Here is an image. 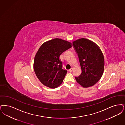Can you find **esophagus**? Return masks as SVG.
<instances>
[{
  "mask_svg": "<svg viewBox=\"0 0 125 125\" xmlns=\"http://www.w3.org/2000/svg\"><path fill=\"white\" fill-rule=\"evenodd\" d=\"M73 70V68H71L70 69H69V72H71H71H72Z\"/></svg>",
  "mask_w": 125,
  "mask_h": 125,
  "instance_id": "34e87169",
  "label": "esophagus"
}]
</instances>
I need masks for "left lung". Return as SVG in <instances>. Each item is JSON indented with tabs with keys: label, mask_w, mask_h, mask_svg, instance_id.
<instances>
[{
	"label": "left lung",
	"mask_w": 125,
	"mask_h": 125,
	"mask_svg": "<svg viewBox=\"0 0 125 125\" xmlns=\"http://www.w3.org/2000/svg\"><path fill=\"white\" fill-rule=\"evenodd\" d=\"M78 54L81 74L75 79L83 87L92 86L102 77L105 65L104 58L100 48L92 41L82 38L73 42Z\"/></svg>",
	"instance_id": "obj_1"
}]
</instances>
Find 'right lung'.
Wrapping results in <instances>:
<instances>
[{
    "label": "right lung",
    "mask_w": 125,
    "mask_h": 125,
    "mask_svg": "<svg viewBox=\"0 0 125 125\" xmlns=\"http://www.w3.org/2000/svg\"><path fill=\"white\" fill-rule=\"evenodd\" d=\"M71 47V43L60 39L41 45L35 55L33 67L37 78L44 85L55 88L62 83L67 71L62 68L60 56Z\"/></svg>",
    "instance_id": "obj_1"
}]
</instances>
